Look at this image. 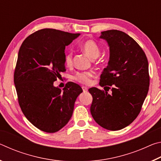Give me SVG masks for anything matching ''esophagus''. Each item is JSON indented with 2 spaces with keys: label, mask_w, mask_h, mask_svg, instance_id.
<instances>
[{
  "label": "esophagus",
  "mask_w": 161,
  "mask_h": 161,
  "mask_svg": "<svg viewBox=\"0 0 161 161\" xmlns=\"http://www.w3.org/2000/svg\"><path fill=\"white\" fill-rule=\"evenodd\" d=\"M82 90L84 92V93H86V92H88V88L86 86H82Z\"/></svg>",
  "instance_id": "esophagus-1"
}]
</instances>
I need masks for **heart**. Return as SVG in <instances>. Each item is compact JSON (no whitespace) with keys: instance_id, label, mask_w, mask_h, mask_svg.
I'll list each match as a JSON object with an SVG mask.
<instances>
[{"instance_id":"b5f03b06","label":"heart","mask_w":161,"mask_h":161,"mask_svg":"<svg viewBox=\"0 0 161 161\" xmlns=\"http://www.w3.org/2000/svg\"><path fill=\"white\" fill-rule=\"evenodd\" d=\"M81 49L85 53L89 58L96 59L100 53V48L97 43L92 40H87L81 44ZM64 64L67 67L72 66V53L68 51L64 56ZM94 77L92 72H77L73 79L83 84H89L92 81V78Z\"/></svg>"}]
</instances>
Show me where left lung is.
Listing matches in <instances>:
<instances>
[{
    "label": "left lung",
    "instance_id": "8db88e82",
    "mask_svg": "<svg viewBox=\"0 0 161 161\" xmlns=\"http://www.w3.org/2000/svg\"><path fill=\"white\" fill-rule=\"evenodd\" d=\"M101 33L100 38L109 46V61L100 77L99 84L105 91L89 89L93 98L90 111L99 126L118 130L140 113L149 89L148 62L142 48L129 35L117 30Z\"/></svg>",
    "mask_w": 161,
    "mask_h": 161
}]
</instances>
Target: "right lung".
Instances as JSON below:
<instances>
[{
	"label": "right lung",
	"mask_w": 161,
	"mask_h": 161,
	"mask_svg": "<svg viewBox=\"0 0 161 161\" xmlns=\"http://www.w3.org/2000/svg\"><path fill=\"white\" fill-rule=\"evenodd\" d=\"M80 35L42 29L29 35L19 50L14 72L19 105L27 119L42 131L54 133L63 128L82 92L81 86L72 81L62 90L53 85L66 71L65 47Z\"/></svg>",
	"instance_id": "obj_1"
}]
</instances>
